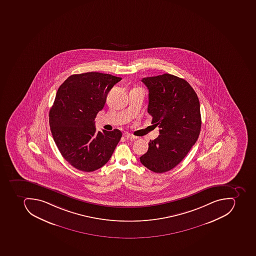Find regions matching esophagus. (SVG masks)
<instances>
[{
  "label": "esophagus",
  "instance_id": "1",
  "mask_svg": "<svg viewBox=\"0 0 256 256\" xmlns=\"http://www.w3.org/2000/svg\"><path fill=\"white\" fill-rule=\"evenodd\" d=\"M124 136L126 138H136V137L130 134V133L127 132L124 133Z\"/></svg>",
  "mask_w": 256,
  "mask_h": 256
}]
</instances>
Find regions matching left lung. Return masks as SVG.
Masks as SVG:
<instances>
[{
    "label": "left lung",
    "mask_w": 256,
    "mask_h": 256,
    "mask_svg": "<svg viewBox=\"0 0 256 256\" xmlns=\"http://www.w3.org/2000/svg\"><path fill=\"white\" fill-rule=\"evenodd\" d=\"M149 90L148 114L160 136L148 144L141 164L156 173L174 168L198 140L202 127L200 102L184 79L164 74L144 78Z\"/></svg>",
    "instance_id": "1"
}]
</instances>
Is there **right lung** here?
Here are the masks:
<instances>
[{
    "label": "right lung",
    "instance_id": "obj_1",
    "mask_svg": "<svg viewBox=\"0 0 256 256\" xmlns=\"http://www.w3.org/2000/svg\"><path fill=\"white\" fill-rule=\"evenodd\" d=\"M122 79L99 72L73 74L57 91L49 112L52 136L62 157L79 170L102 168L120 140L118 129L96 132L94 120L110 90Z\"/></svg>",
    "mask_w": 256,
    "mask_h": 256
}]
</instances>
